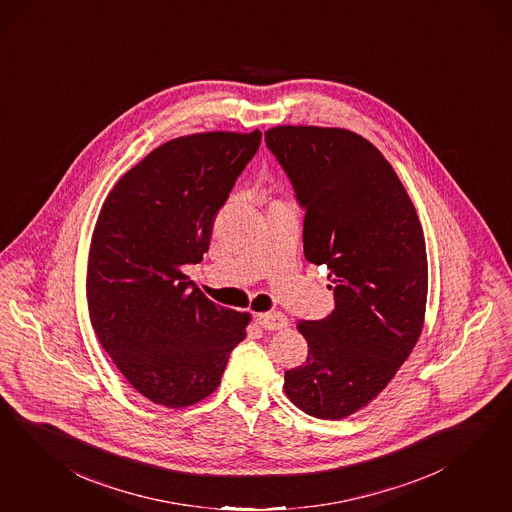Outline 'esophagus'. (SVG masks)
<instances>
[{
	"mask_svg": "<svg viewBox=\"0 0 512 512\" xmlns=\"http://www.w3.org/2000/svg\"><path fill=\"white\" fill-rule=\"evenodd\" d=\"M256 322L264 330L277 331L288 326V318L282 313H262L256 316Z\"/></svg>",
	"mask_w": 512,
	"mask_h": 512,
	"instance_id": "1",
	"label": "esophagus"
}]
</instances>
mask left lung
<instances>
[{
    "mask_svg": "<svg viewBox=\"0 0 512 512\" xmlns=\"http://www.w3.org/2000/svg\"><path fill=\"white\" fill-rule=\"evenodd\" d=\"M265 143L305 209L303 254L328 267L335 309L301 320L307 362L284 373L303 413L341 420L394 379L424 328L428 256L413 201L390 162L343 128L277 126Z\"/></svg>",
    "mask_w": 512,
    "mask_h": 512,
    "instance_id": "left-lung-1",
    "label": "left lung"
}]
</instances>
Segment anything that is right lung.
<instances>
[{"label":"right lung","mask_w":512,"mask_h":512,"mask_svg":"<svg viewBox=\"0 0 512 512\" xmlns=\"http://www.w3.org/2000/svg\"><path fill=\"white\" fill-rule=\"evenodd\" d=\"M262 132L171 139L124 173L92 233L86 297L116 369L156 405L182 409L218 388L250 314L216 305L188 275Z\"/></svg>","instance_id":"right-lung-1"}]
</instances>
